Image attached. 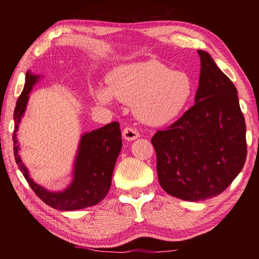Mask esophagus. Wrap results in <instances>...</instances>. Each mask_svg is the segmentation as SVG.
Returning a JSON list of instances; mask_svg holds the SVG:
<instances>
[{
    "instance_id": "1",
    "label": "esophagus",
    "mask_w": 259,
    "mask_h": 259,
    "mask_svg": "<svg viewBox=\"0 0 259 259\" xmlns=\"http://www.w3.org/2000/svg\"><path fill=\"white\" fill-rule=\"evenodd\" d=\"M122 136H123V138L125 140H128V142H133V140L139 137V133L136 129L131 128V126H126V128H124L123 133H122Z\"/></svg>"
}]
</instances>
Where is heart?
<instances>
[{
  "mask_svg": "<svg viewBox=\"0 0 259 259\" xmlns=\"http://www.w3.org/2000/svg\"><path fill=\"white\" fill-rule=\"evenodd\" d=\"M108 83L94 88L100 104L114 98L133 105L143 123L160 126L171 123L186 111L193 96V81L187 73L171 71L157 60L120 65L108 74Z\"/></svg>",
  "mask_w": 259,
  "mask_h": 259,
  "instance_id": "1",
  "label": "heart"
}]
</instances>
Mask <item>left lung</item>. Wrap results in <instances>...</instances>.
I'll return each mask as SVG.
<instances>
[{"label": "left lung", "mask_w": 259, "mask_h": 259, "mask_svg": "<svg viewBox=\"0 0 259 259\" xmlns=\"http://www.w3.org/2000/svg\"><path fill=\"white\" fill-rule=\"evenodd\" d=\"M198 54L201 69L195 104L152 138L161 187L186 201L221 194L242 170L247 156L238 90L208 52Z\"/></svg>", "instance_id": "obj_1"}]
</instances>
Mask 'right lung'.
<instances>
[{"label":"right lung","mask_w":259,"mask_h":259,"mask_svg":"<svg viewBox=\"0 0 259 259\" xmlns=\"http://www.w3.org/2000/svg\"><path fill=\"white\" fill-rule=\"evenodd\" d=\"M40 77V75H34L27 71L24 90L17 100L15 108V130L12 139L18 168L35 194L54 209L72 211L97 204L107 195L111 188L113 170L122 148L120 124L117 122H111L102 128L81 136L73 165V179L65 190L52 192L38 185L29 176L28 169L21 161L17 131L27 107L29 93Z\"/></svg>","instance_id":"right-lung-1"}]
</instances>
